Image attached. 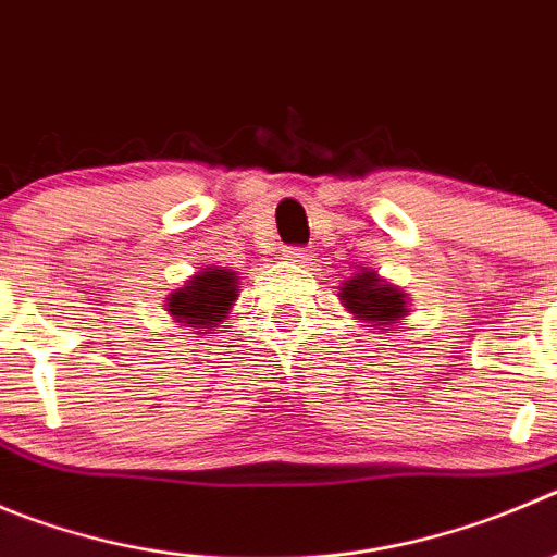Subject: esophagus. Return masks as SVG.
<instances>
[{
	"instance_id": "1",
	"label": "esophagus",
	"mask_w": 557,
	"mask_h": 557,
	"mask_svg": "<svg viewBox=\"0 0 557 557\" xmlns=\"http://www.w3.org/2000/svg\"><path fill=\"white\" fill-rule=\"evenodd\" d=\"M285 258L294 263H308L310 261V249L308 247H285Z\"/></svg>"
}]
</instances>
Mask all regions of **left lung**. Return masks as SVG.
Segmentation results:
<instances>
[{
    "label": "left lung",
    "instance_id": "1",
    "mask_svg": "<svg viewBox=\"0 0 557 557\" xmlns=\"http://www.w3.org/2000/svg\"><path fill=\"white\" fill-rule=\"evenodd\" d=\"M343 302L357 319L371 321L373 326L393 324L409 313L401 290L384 285L373 272L357 274L355 280L343 285Z\"/></svg>",
    "mask_w": 557,
    "mask_h": 557
}]
</instances>
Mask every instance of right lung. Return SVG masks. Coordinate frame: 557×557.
<instances>
[{
	"label": "right lung",
	"instance_id": "right-lung-1",
	"mask_svg": "<svg viewBox=\"0 0 557 557\" xmlns=\"http://www.w3.org/2000/svg\"><path fill=\"white\" fill-rule=\"evenodd\" d=\"M236 277L227 269H206V272L195 274L189 285L170 294L168 310L181 321V324L195 326H211L214 321L225 319L231 310L233 299H236Z\"/></svg>",
	"mask_w": 557,
	"mask_h": 557
}]
</instances>
